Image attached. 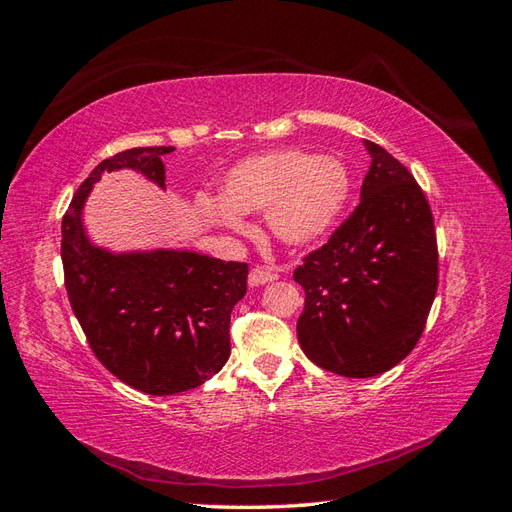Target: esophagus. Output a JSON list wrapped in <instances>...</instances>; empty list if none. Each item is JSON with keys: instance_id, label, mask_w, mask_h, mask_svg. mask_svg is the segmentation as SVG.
Returning <instances> with one entry per match:
<instances>
[{"instance_id": "esophagus-1", "label": "esophagus", "mask_w": 512, "mask_h": 512, "mask_svg": "<svg viewBox=\"0 0 512 512\" xmlns=\"http://www.w3.org/2000/svg\"><path fill=\"white\" fill-rule=\"evenodd\" d=\"M279 279V274L268 270V268H253L251 274H248V285L251 287H259V285H266Z\"/></svg>"}]
</instances>
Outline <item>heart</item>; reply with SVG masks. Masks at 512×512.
Returning <instances> with one entry per match:
<instances>
[{
	"mask_svg": "<svg viewBox=\"0 0 512 512\" xmlns=\"http://www.w3.org/2000/svg\"><path fill=\"white\" fill-rule=\"evenodd\" d=\"M349 191L352 178L341 158L276 150L233 165L221 180V197L199 195L195 208L203 221L231 233L251 231L244 212H266L276 240L306 248L337 227Z\"/></svg>",
	"mask_w": 512,
	"mask_h": 512,
	"instance_id": "1",
	"label": "heart"
}]
</instances>
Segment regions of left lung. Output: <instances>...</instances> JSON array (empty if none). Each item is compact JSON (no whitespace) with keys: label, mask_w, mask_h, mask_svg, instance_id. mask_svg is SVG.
Listing matches in <instances>:
<instances>
[{"label":"left lung","mask_w":512,"mask_h":512,"mask_svg":"<svg viewBox=\"0 0 512 512\" xmlns=\"http://www.w3.org/2000/svg\"><path fill=\"white\" fill-rule=\"evenodd\" d=\"M371 165L360 206L296 268L304 289L298 343L343 377L386 373L418 343L437 289V246L425 193L397 158L364 141Z\"/></svg>","instance_id":"8db88e82"}]
</instances>
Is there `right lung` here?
Listing matches in <instances>:
<instances>
[{"label":"right lung","instance_id":"obj_1","mask_svg":"<svg viewBox=\"0 0 512 512\" xmlns=\"http://www.w3.org/2000/svg\"><path fill=\"white\" fill-rule=\"evenodd\" d=\"M175 148H133L90 173L62 221L70 306L92 352L130 388L154 397L208 382L229 360V317L246 294L248 268L188 248L113 251L83 223L85 201L105 173L135 171L165 191L163 156Z\"/></svg>","mask_w":512,"mask_h":512}]
</instances>
